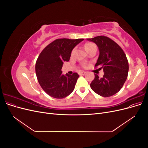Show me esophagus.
<instances>
[{
    "label": "esophagus",
    "mask_w": 148,
    "mask_h": 148,
    "mask_svg": "<svg viewBox=\"0 0 148 148\" xmlns=\"http://www.w3.org/2000/svg\"><path fill=\"white\" fill-rule=\"evenodd\" d=\"M78 73H79V75H84L86 74V72H85V71H79Z\"/></svg>",
    "instance_id": "1"
}]
</instances>
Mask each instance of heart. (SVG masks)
Instances as JSON below:
<instances>
[{
    "label": "heart",
    "instance_id": "obj_1",
    "mask_svg": "<svg viewBox=\"0 0 148 148\" xmlns=\"http://www.w3.org/2000/svg\"><path fill=\"white\" fill-rule=\"evenodd\" d=\"M84 48L86 49V51H88L91 49L96 48V46L95 44H94L92 42H87L84 44Z\"/></svg>",
    "mask_w": 148,
    "mask_h": 148
}]
</instances>
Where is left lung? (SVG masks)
<instances>
[{"instance_id": "obj_1", "label": "left lung", "mask_w": 148, "mask_h": 148, "mask_svg": "<svg viewBox=\"0 0 148 148\" xmlns=\"http://www.w3.org/2000/svg\"><path fill=\"white\" fill-rule=\"evenodd\" d=\"M87 39L96 43L99 48V56L95 67L104 71L102 77L95 74L90 86L101 96H113L123 87L127 78L129 65L127 56L117 43L105 36Z\"/></svg>"}]
</instances>
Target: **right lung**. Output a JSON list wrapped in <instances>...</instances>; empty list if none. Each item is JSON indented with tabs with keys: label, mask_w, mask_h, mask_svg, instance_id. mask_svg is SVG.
<instances>
[{
	"label": "right lung",
	"mask_w": 148,
	"mask_h": 148,
	"mask_svg": "<svg viewBox=\"0 0 148 148\" xmlns=\"http://www.w3.org/2000/svg\"><path fill=\"white\" fill-rule=\"evenodd\" d=\"M84 39H57L44 48L35 66L38 82L48 95L62 99L73 92L79 75H64L61 70L64 62H69L73 49Z\"/></svg>",
	"instance_id": "1"
}]
</instances>
